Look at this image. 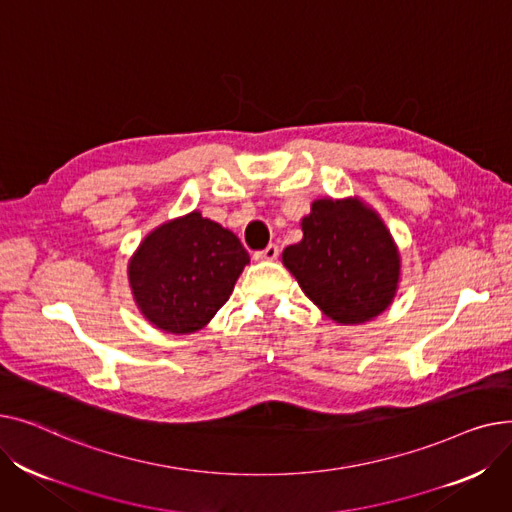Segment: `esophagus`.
Instances as JSON below:
<instances>
[{
  "mask_svg": "<svg viewBox=\"0 0 512 512\" xmlns=\"http://www.w3.org/2000/svg\"><path fill=\"white\" fill-rule=\"evenodd\" d=\"M278 255H280L278 245H267L263 251L255 253V259L257 261H274V259H278Z\"/></svg>",
  "mask_w": 512,
  "mask_h": 512,
  "instance_id": "1",
  "label": "esophagus"
}]
</instances>
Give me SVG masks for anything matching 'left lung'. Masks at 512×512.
I'll use <instances>...</instances> for the list:
<instances>
[{"instance_id":"obj_1","label":"left lung","mask_w":512,"mask_h":512,"mask_svg":"<svg viewBox=\"0 0 512 512\" xmlns=\"http://www.w3.org/2000/svg\"><path fill=\"white\" fill-rule=\"evenodd\" d=\"M303 238L282 253L286 270L336 324L355 326L392 303L400 255L382 218L361 199H317Z\"/></svg>"}]
</instances>
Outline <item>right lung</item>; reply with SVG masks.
Segmentation results:
<instances>
[{
	"label": "right lung",
	"instance_id": "1",
	"mask_svg": "<svg viewBox=\"0 0 512 512\" xmlns=\"http://www.w3.org/2000/svg\"><path fill=\"white\" fill-rule=\"evenodd\" d=\"M247 263L236 234L191 211L145 236L128 263V280L134 303L155 328L191 334L230 299Z\"/></svg>",
	"mask_w": 512,
	"mask_h": 512
}]
</instances>
